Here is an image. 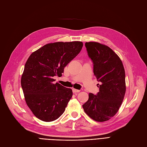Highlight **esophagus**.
Returning a JSON list of instances; mask_svg holds the SVG:
<instances>
[{"label":"esophagus","instance_id":"esophagus-1","mask_svg":"<svg viewBox=\"0 0 147 147\" xmlns=\"http://www.w3.org/2000/svg\"><path fill=\"white\" fill-rule=\"evenodd\" d=\"M72 91H73V92H79L80 91V90H76V89H74V88H73V89H72Z\"/></svg>","mask_w":147,"mask_h":147}]
</instances>
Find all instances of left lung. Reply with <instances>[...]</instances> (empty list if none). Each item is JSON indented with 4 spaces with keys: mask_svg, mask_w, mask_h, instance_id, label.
<instances>
[{
    "mask_svg": "<svg viewBox=\"0 0 147 147\" xmlns=\"http://www.w3.org/2000/svg\"><path fill=\"white\" fill-rule=\"evenodd\" d=\"M99 91L89 94L83 108L96 121H107L117 113L126 92L125 71L122 61L112 49L97 42H86Z\"/></svg>",
    "mask_w": 147,
    "mask_h": 147,
    "instance_id": "left-lung-1",
    "label": "left lung"
}]
</instances>
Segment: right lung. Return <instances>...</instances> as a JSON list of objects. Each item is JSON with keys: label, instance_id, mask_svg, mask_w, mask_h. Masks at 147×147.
Wrapping results in <instances>:
<instances>
[{"label": "right lung", "instance_id": "obj_1", "mask_svg": "<svg viewBox=\"0 0 147 147\" xmlns=\"http://www.w3.org/2000/svg\"><path fill=\"white\" fill-rule=\"evenodd\" d=\"M82 42L48 43L30 55L21 77V86L29 108L42 121L50 122L64 112L73 92L59 83L65 67L81 51Z\"/></svg>", "mask_w": 147, "mask_h": 147}]
</instances>
